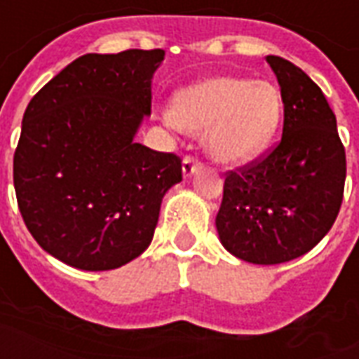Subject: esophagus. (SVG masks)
Segmentation results:
<instances>
[{
	"instance_id": "1",
	"label": "esophagus",
	"mask_w": 359,
	"mask_h": 359,
	"mask_svg": "<svg viewBox=\"0 0 359 359\" xmlns=\"http://www.w3.org/2000/svg\"><path fill=\"white\" fill-rule=\"evenodd\" d=\"M201 166V162H198V158H195V156H185L183 158V177H191L195 172H197V168Z\"/></svg>"
}]
</instances>
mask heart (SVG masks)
Segmentation results:
<instances>
[{"label":"heart","mask_w":359,"mask_h":359,"mask_svg":"<svg viewBox=\"0 0 359 359\" xmlns=\"http://www.w3.org/2000/svg\"><path fill=\"white\" fill-rule=\"evenodd\" d=\"M273 83L237 76H210L172 99L170 118L189 133H205L206 151L222 164H245L268 147L281 120Z\"/></svg>","instance_id":"1"}]
</instances>
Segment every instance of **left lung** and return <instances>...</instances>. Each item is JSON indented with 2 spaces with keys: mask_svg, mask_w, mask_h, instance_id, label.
Wrapping results in <instances>:
<instances>
[{
  "mask_svg": "<svg viewBox=\"0 0 359 359\" xmlns=\"http://www.w3.org/2000/svg\"><path fill=\"white\" fill-rule=\"evenodd\" d=\"M283 99V135L260 161L227 172L216 229L227 252L283 264L312 250L341 210L346 154L323 91L304 70L268 55Z\"/></svg>",
  "mask_w": 359,
  "mask_h": 359,
  "instance_id": "8db88e82",
  "label": "left lung"
}]
</instances>
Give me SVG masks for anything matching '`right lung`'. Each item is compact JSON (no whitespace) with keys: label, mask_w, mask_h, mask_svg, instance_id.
I'll use <instances>...</instances> for the list:
<instances>
[{"label":"right lung","mask_w":359,"mask_h":359,"mask_svg":"<svg viewBox=\"0 0 359 359\" xmlns=\"http://www.w3.org/2000/svg\"><path fill=\"white\" fill-rule=\"evenodd\" d=\"M162 49L88 53L28 103L13 158L18 210L46 252L72 268L132 262L153 241L182 161L135 143Z\"/></svg>","instance_id":"obj_1"}]
</instances>
